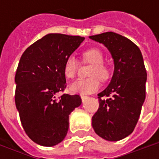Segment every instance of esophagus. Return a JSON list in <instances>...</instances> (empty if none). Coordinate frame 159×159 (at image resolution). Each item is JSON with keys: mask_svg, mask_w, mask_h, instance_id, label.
Listing matches in <instances>:
<instances>
[{"mask_svg": "<svg viewBox=\"0 0 159 159\" xmlns=\"http://www.w3.org/2000/svg\"><path fill=\"white\" fill-rule=\"evenodd\" d=\"M87 99H88V96H86V95H81V100H82V102H85Z\"/></svg>", "mask_w": 159, "mask_h": 159, "instance_id": "34e87169", "label": "esophagus"}]
</instances>
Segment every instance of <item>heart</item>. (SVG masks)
Segmentation results:
<instances>
[{"mask_svg":"<svg viewBox=\"0 0 159 159\" xmlns=\"http://www.w3.org/2000/svg\"><path fill=\"white\" fill-rule=\"evenodd\" d=\"M82 61L84 63L92 64L89 71V79H80L70 84L69 91L73 94H90L97 91L99 89V81L108 79L110 71L103 64V54L98 48H92L87 49L82 54ZM79 64L72 57H68L64 64V74L67 79H72L75 76Z\"/></svg>","mask_w":159,"mask_h":159,"instance_id":"heart-1","label":"heart"}]
</instances>
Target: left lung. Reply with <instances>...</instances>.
<instances>
[{"label":"left lung","mask_w":159,"mask_h":159,"mask_svg":"<svg viewBox=\"0 0 159 159\" xmlns=\"http://www.w3.org/2000/svg\"><path fill=\"white\" fill-rule=\"evenodd\" d=\"M89 38L106 47L114 63L111 82L98 94L99 108L92 117V126L102 139L119 141L133 133L145 100L147 72L143 55L133 41L113 32Z\"/></svg>","instance_id":"8db88e82"}]
</instances>
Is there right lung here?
<instances>
[{
	"mask_svg": "<svg viewBox=\"0 0 159 159\" xmlns=\"http://www.w3.org/2000/svg\"><path fill=\"white\" fill-rule=\"evenodd\" d=\"M84 37L48 34L23 53L15 76V102L22 125L35 143L51 147L60 143L69 129V115L81 104L78 95L58 92L66 88L65 60Z\"/></svg>",
	"mask_w": 159,
	"mask_h": 159,
	"instance_id": "obj_1",
	"label": "right lung"
}]
</instances>
